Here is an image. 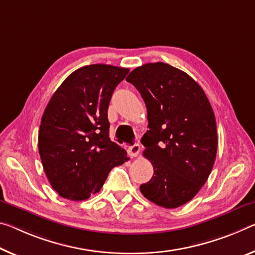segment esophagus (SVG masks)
<instances>
[{"instance_id": "1", "label": "esophagus", "mask_w": 255, "mask_h": 255, "mask_svg": "<svg viewBox=\"0 0 255 255\" xmlns=\"http://www.w3.org/2000/svg\"><path fill=\"white\" fill-rule=\"evenodd\" d=\"M128 154L130 155L131 157L137 156L139 154V151H140V145L138 142H135L132 145H129L128 146Z\"/></svg>"}]
</instances>
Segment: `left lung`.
Here are the masks:
<instances>
[{"label":"left lung","mask_w":255,"mask_h":255,"mask_svg":"<svg viewBox=\"0 0 255 255\" xmlns=\"http://www.w3.org/2000/svg\"><path fill=\"white\" fill-rule=\"evenodd\" d=\"M126 80L147 109L149 129L140 142L154 173L140 192L160 207L178 208L199 193L215 164L218 136L211 104L192 77L163 62L136 68Z\"/></svg>","instance_id":"8db88e82"}]
</instances>
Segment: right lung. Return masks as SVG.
<instances>
[{"label":"right lung","instance_id":"1","mask_svg":"<svg viewBox=\"0 0 255 255\" xmlns=\"http://www.w3.org/2000/svg\"><path fill=\"white\" fill-rule=\"evenodd\" d=\"M127 68L91 64L64 79L43 113L38 152L50 184L60 196L87 200L98 193L127 152L109 137L108 108Z\"/></svg>","mask_w":255,"mask_h":255}]
</instances>
